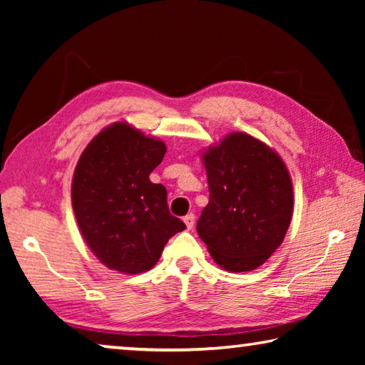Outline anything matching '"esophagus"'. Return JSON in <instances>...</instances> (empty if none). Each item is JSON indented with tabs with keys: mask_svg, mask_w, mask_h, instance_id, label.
Instances as JSON below:
<instances>
[{
	"mask_svg": "<svg viewBox=\"0 0 365 365\" xmlns=\"http://www.w3.org/2000/svg\"><path fill=\"white\" fill-rule=\"evenodd\" d=\"M183 222H185V225H187V228H188V230H191V228H193L195 227V214H187V215H185V217H183Z\"/></svg>",
	"mask_w": 365,
	"mask_h": 365,
	"instance_id": "obj_1",
	"label": "esophagus"
}]
</instances>
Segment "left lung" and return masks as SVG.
<instances>
[{"instance_id":"1","label":"left lung","mask_w":365,"mask_h":365,"mask_svg":"<svg viewBox=\"0 0 365 365\" xmlns=\"http://www.w3.org/2000/svg\"><path fill=\"white\" fill-rule=\"evenodd\" d=\"M209 202L196 224L215 264L230 272L262 265L282 245L293 215L285 163L248 133L227 135L202 153Z\"/></svg>"}]
</instances>
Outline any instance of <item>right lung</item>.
Listing matches in <instances>:
<instances>
[{
  "mask_svg": "<svg viewBox=\"0 0 365 365\" xmlns=\"http://www.w3.org/2000/svg\"><path fill=\"white\" fill-rule=\"evenodd\" d=\"M168 148L127 122L90 141L72 178V207L91 252L110 270L141 274L185 224L169 212L168 190L150 174Z\"/></svg>",
  "mask_w": 365,
  "mask_h": 365,
  "instance_id": "1",
  "label": "right lung"
}]
</instances>
